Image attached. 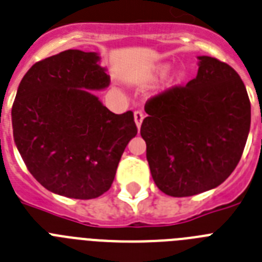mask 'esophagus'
<instances>
[{"instance_id": "esophagus-1", "label": "esophagus", "mask_w": 262, "mask_h": 262, "mask_svg": "<svg viewBox=\"0 0 262 262\" xmlns=\"http://www.w3.org/2000/svg\"><path fill=\"white\" fill-rule=\"evenodd\" d=\"M134 118H135V123H136V126H138V128H140L143 119H144V114L138 110V111H135V113H134Z\"/></svg>"}]
</instances>
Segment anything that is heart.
<instances>
[{"label":"heart","instance_id":"heart-1","mask_svg":"<svg viewBox=\"0 0 262 262\" xmlns=\"http://www.w3.org/2000/svg\"><path fill=\"white\" fill-rule=\"evenodd\" d=\"M165 69H167V67H163V70H165ZM183 77V73H180V71H179V73L178 74H176V79H180V78H182Z\"/></svg>","mask_w":262,"mask_h":262}]
</instances>
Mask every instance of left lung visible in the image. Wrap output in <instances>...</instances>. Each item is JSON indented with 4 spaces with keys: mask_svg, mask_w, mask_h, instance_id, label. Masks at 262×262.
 Instances as JSON below:
<instances>
[{
    "mask_svg": "<svg viewBox=\"0 0 262 262\" xmlns=\"http://www.w3.org/2000/svg\"><path fill=\"white\" fill-rule=\"evenodd\" d=\"M140 135L158 188L193 196L225 182L240 162L250 128V102L233 67L199 57L195 79L146 102Z\"/></svg>",
    "mask_w": 262,
    "mask_h": 262,
    "instance_id": "left-lung-1",
    "label": "left lung"
}]
</instances>
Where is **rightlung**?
<instances>
[{
	"label": "right lung",
	"instance_id": "1",
	"mask_svg": "<svg viewBox=\"0 0 262 262\" xmlns=\"http://www.w3.org/2000/svg\"><path fill=\"white\" fill-rule=\"evenodd\" d=\"M97 53L66 50L22 78L13 135L29 172L45 188L89 200L111 187L122 154L138 134L133 111L111 113L90 90L110 84Z\"/></svg>",
	"mask_w": 262,
	"mask_h": 262
}]
</instances>
